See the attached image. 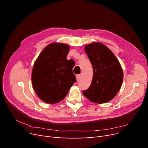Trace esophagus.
<instances>
[{"mask_svg": "<svg viewBox=\"0 0 148 148\" xmlns=\"http://www.w3.org/2000/svg\"><path fill=\"white\" fill-rule=\"evenodd\" d=\"M76 77H77V80L78 81V80H79V79L80 78V75H76Z\"/></svg>", "mask_w": 148, "mask_h": 148, "instance_id": "1", "label": "esophagus"}]
</instances>
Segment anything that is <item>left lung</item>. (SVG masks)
I'll return each instance as SVG.
<instances>
[{
	"label": "left lung",
	"mask_w": 148,
	"mask_h": 148,
	"mask_svg": "<svg viewBox=\"0 0 148 148\" xmlns=\"http://www.w3.org/2000/svg\"><path fill=\"white\" fill-rule=\"evenodd\" d=\"M84 49L92 66L93 77L90 86L83 91V95L97 104L109 102L122 86V66L114 53L104 44L92 42L85 46Z\"/></svg>",
	"instance_id": "obj_1"
}]
</instances>
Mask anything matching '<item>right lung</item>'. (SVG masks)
I'll use <instances>...</instances> for the list:
<instances>
[{"label": "right lung", "instance_id": "obj_1", "mask_svg": "<svg viewBox=\"0 0 148 148\" xmlns=\"http://www.w3.org/2000/svg\"><path fill=\"white\" fill-rule=\"evenodd\" d=\"M69 46L51 43L34 62L31 74L33 87L38 96L48 104L63 100L76 80L73 73L75 62L67 60Z\"/></svg>", "mask_w": 148, "mask_h": 148}]
</instances>
